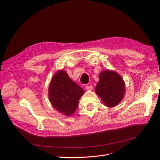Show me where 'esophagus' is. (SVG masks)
<instances>
[{
	"label": "esophagus",
	"instance_id": "obj_1",
	"mask_svg": "<svg viewBox=\"0 0 160 160\" xmlns=\"http://www.w3.org/2000/svg\"><path fill=\"white\" fill-rule=\"evenodd\" d=\"M85 89L87 90H92V85H87L85 87Z\"/></svg>",
	"mask_w": 160,
	"mask_h": 160
}]
</instances>
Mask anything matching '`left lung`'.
<instances>
[{
    "label": "left lung",
    "instance_id": "8db88e82",
    "mask_svg": "<svg viewBox=\"0 0 160 160\" xmlns=\"http://www.w3.org/2000/svg\"><path fill=\"white\" fill-rule=\"evenodd\" d=\"M126 85L122 77L112 70H104L99 73L95 92L107 107L118 105L125 95Z\"/></svg>",
    "mask_w": 160,
    "mask_h": 160
}]
</instances>
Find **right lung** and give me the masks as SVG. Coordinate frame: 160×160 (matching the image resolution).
I'll use <instances>...</instances> for the list:
<instances>
[{
	"mask_svg": "<svg viewBox=\"0 0 160 160\" xmlns=\"http://www.w3.org/2000/svg\"><path fill=\"white\" fill-rule=\"evenodd\" d=\"M85 91L72 81L64 70H59L51 78L48 88V99L58 112L72 116Z\"/></svg>",
	"mask_w": 160,
	"mask_h": 160,
	"instance_id": "add662e5",
	"label": "right lung"
}]
</instances>
